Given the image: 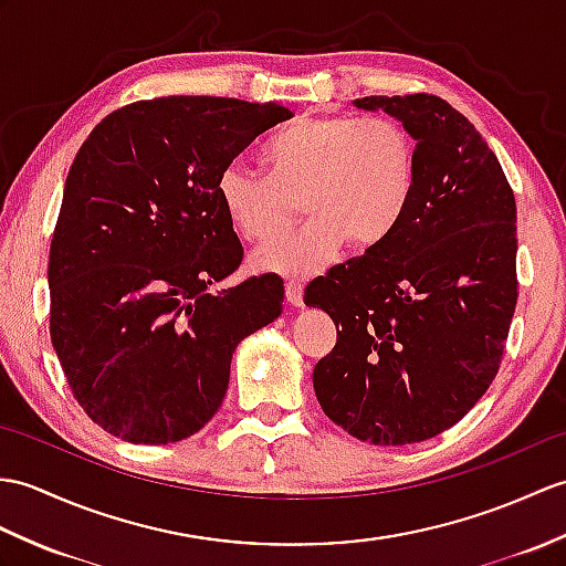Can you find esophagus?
I'll list each match as a JSON object with an SVG mask.
<instances>
[{
  "instance_id": "obj_1",
  "label": "esophagus",
  "mask_w": 566,
  "mask_h": 566,
  "mask_svg": "<svg viewBox=\"0 0 566 566\" xmlns=\"http://www.w3.org/2000/svg\"><path fill=\"white\" fill-rule=\"evenodd\" d=\"M284 294H286V304H289V306H294V308L304 306V289H301V284L289 282V284L284 286Z\"/></svg>"
}]
</instances>
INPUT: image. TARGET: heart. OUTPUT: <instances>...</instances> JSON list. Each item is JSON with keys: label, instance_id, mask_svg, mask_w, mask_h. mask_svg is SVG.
<instances>
[{"label": "heart", "instance_id": "obj_1", "mask_svg": "<svg viewBox=\"0 0 566 566\" xmlns=\"http://www.w3.org/2000/svg\"><path fill=\"white\" fill-rule=\"evenodd\" d=\"M262 159L268 176L239 161L223 166L217 197L251 243L280 239L301 202L306 227L253 255V270L284 277L321 272L343 245L366 253L386 243L417 188V142L390 117H298L268 139Z\"/></svg>", "mask_w": 566, "mask_h": 566}]
</instances>
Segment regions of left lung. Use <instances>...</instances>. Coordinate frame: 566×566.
<instances>
[{"label":"left lung","mask_w":566,"mask_h":566,"mask_svg":"<svg viewBox=\"0 0 566 566\" xmlns=\"http://www.w3.org/2000/svg\"><path fill=\"white\" fill-rule=\"evenodd\" d=\"M417 142V188L386 243L306 286L337 325L313 369L323 412L352 437L405 446L472 410L516 311V200L465 115L429 96H366Z\"/></svg>","instance_id":"8db88e82"}]
</instances>
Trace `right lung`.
I'll return each instance as SVG.
<instances>
[{"label": "right lung", "instance_id": "right-lung-1", "mask_svg": "<svg viewBox=\"0 0 566 566\" xmlns=\"http://www.w3.org/2000/svg\"><path fill=\"white\" fill-rule=\"evenodd\" d=\"M289 117L280 103L168 96L103 117L78 149L50 245V337L76 402L113 437H192L241 339L280 318L277 274L212 292L243 260L217 180Z\"/></svg>", "mask_w": 566, "mask_h": 566}]
</instances>
